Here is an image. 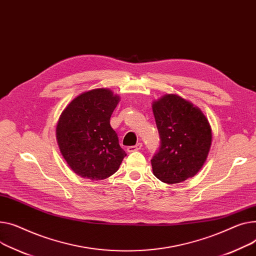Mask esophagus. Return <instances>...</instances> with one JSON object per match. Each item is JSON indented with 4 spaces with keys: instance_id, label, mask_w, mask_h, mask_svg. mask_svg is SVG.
Instances as JSON below:
<instances>
[{
    "instance_id": "1",
    "label": "esophagus",
    "mask_w": 256,
    "mask_h": 256,
    "mask_svg": "<svg viewBox=\"0 0 256 256\" xmlns=\"http://www.w3.org/2000/svg\"><path fill=\"white\" fill-rule=\"evenodd\" d=\"M141 148H142V143H138V144H136L134 146H128L126 148V150H128V152H134V151L140 150Z\"/></svg>"
}]
</instances>
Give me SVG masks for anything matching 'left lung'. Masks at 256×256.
<instances>
[{
    "label": "left lung",
    "instance_id": "obj_1",
    "mask_svg": "<svg viewBox=\"0 0 256 256\" xmlns=\"http://www.w3.org/2000/svg\"><path fill=\"white\" fill-rule=\"evenodd\" d=\"M160 146L152 156L154 176L174 184L194 177L205 162L212 142L207 118L190 102L166 94L152 105Z\"/></svg>",
    "mask_w": 256,
    "mask_h": 256
}]
</instances>
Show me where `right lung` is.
Returning a JSON list of instances; mask_svg holds the SVG:
<instances>
[{
  "label": "right lung",
  "instance_id": "right-lung-1",
  "mask_svg": "<svg viewBox=\"0 0 256 256\" xmlns=\"http://www.w3.org/2000/svg\"><path fill=\"white\" fill-rule=\"evenodd\" d=\"M118 102L119 96L109 90H92L75 98L62 113L56 126L58 143L77 175L90 180L106 179L126 156L110 126Z\"/></svg>",
  "mask_w": 256,
  "mask_h": 256
}]
</instances>
